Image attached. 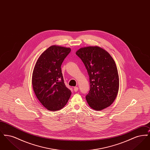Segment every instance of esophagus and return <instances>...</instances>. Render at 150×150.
<instances>
[{"mask_svg":"<svg viewBox=\"0 0 150 150\" xmlns=\"http://www.w3.org/2000/svg\"><path fill=\"white\" fill-rule=\"evenodd\" d=\"M79 88L78 87H77V86H76V87H74V91H75V92H77L78 91Z\"/></svg>","mask_w":150,"mask_h":150,"instance_id":"1","label":"esophagus"}]
</instances>
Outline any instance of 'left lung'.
<instances>
[{
    "label": "left lung",
    "instance_id": "obj_1",
    "mask_svg": "<svg viewBox=\"0 0 150 150\" xmlns=\"http://www.w3.org/2000/svg\"><path fill=\"white\" fill-rule=\"evenodd\" d=\"M76 54L88 73L90 91L86 96L89 106L100 111L110 106L119 91V78L114 59L107 51L97 46L81 48Z\"/></svg>",
    "mask_w": 150,
    "mask_h": 150
}]
</instances>
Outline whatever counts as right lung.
<instances>
[{"mask_svg": "<svg viewBox=\"0 0 150 150\" xmlns=\"http://www.w3.org/2000/svg\"><path fill=\"white\" fill-rule=\"evenodd\" d=\"M70 52V48L50 46L39 57L33 70L34 93L43 106L52 111L62 109L71 94L64 84L61 68Z\"/></svg>", "mask_w": 150, "mask_h": 150, "instance_id": "right-lung-1", "label": "right lung"}]
</instances>
